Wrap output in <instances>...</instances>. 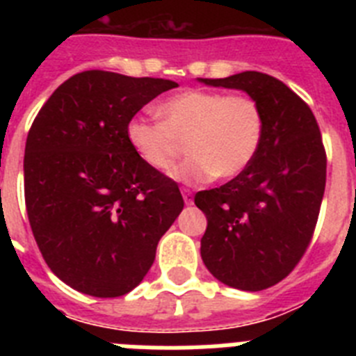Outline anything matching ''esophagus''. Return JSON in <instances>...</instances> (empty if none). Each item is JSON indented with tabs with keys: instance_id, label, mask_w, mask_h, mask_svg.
I'll return each instance as SVG.
<instances>
[{
	"instance_id": "esophagus-1",
	"label": "esophagus",
	"mask_w": 356,
	"mask_h": 356,
	"mask_svg": "<svg viewBox=\"0 0 356 356\" xmlns=\"http://www.w3.org/2000/svg\"><path fill=\"white\" fill-rule=\"evenodd\" d=\"M181 193H184V201H185V205H193V203H194L193 193H191V191H188V188H184V191H181Z\"/></svg>"
}]
</instances>
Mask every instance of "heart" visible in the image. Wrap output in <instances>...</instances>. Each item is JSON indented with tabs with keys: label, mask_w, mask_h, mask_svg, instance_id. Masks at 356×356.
I'll return each instance as SVG.
<instances>
[{
	"label": "heart",
	"mask_w": 356,
	"mask_h": 356,
	"mask_svg": "<svg viewBox=\"0 0 356 356\" xmlns=\"http://www.w3.org/2000/svg\"><path fill=\"white\" fill-rule=\"evenodd\" d=\"M156 115L160 121L130 119L128 144L147 168L168 172L185 143L187 160L172 172L181 184L232 180L250 168L264 143V112L244 94L187 89L160 103Z\"/></svg>",
	"instance_id": "obj_1"
}]
</instances>
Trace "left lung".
Returning a JSON list of instances; mask_svg holds the SVG:
<instances>
[{
  "instance_id": "obj_1",
  "label": "left lung",
  "mask_w": 356,
  "mask_h": 356,
  "mask_svg": "<svg viewBox=\"0 0 356 356\" xmlns=\"http://www.w3.org/2000/svg\"><path fill=\"white\" fill-rule=\"evenodd\" d=\"M197 81L244 90L264 112V143L250 168L194 197L207 216V269L228 287L264 291L298 266L312 241L326 185L319 127L298 94L264 72Z\"/></svg>"
}]
</instances>
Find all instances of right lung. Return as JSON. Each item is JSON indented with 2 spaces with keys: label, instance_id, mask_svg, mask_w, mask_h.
Returning <instances> with one entry per match:
<instances>
[{
  "label": "right lung",
  "instance_id": "add662e5",
  "mask_svg": "<svg viewBox=\"0 0 356 356\" xmlns=\"http://www.w3.org/2000/svg\"><path fill=\"white\" fill-rule=\"evenodd\" d=\"M175 87L162 78L78 72L49 96L28 131L31 232L49 269L74 291L118 298L137 287L184 209L178 185L147 168L127 139L128 121Z\"/></svg>",
  "mask_w": 356,
  "mask_h": 356
}]
</instances>
